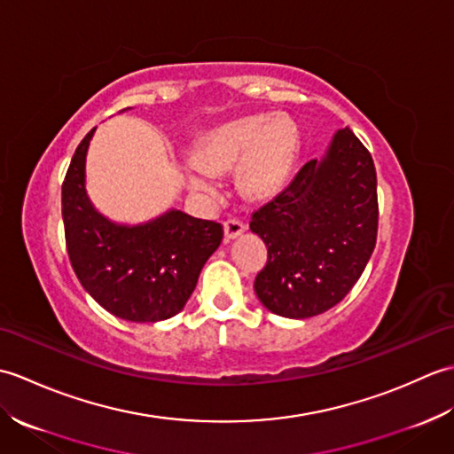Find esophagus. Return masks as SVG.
<instances>
[{
    "instance_id": "obj_1",
    "label": "esophagus",
    "mask_w": 454,
    "mask_h": 454,
    "mask_svg": "<svg viewBox=\"0 0 454 454\" xmlns=\"http://www.w3.org/2000/svg\"><path fill=\"white\" fill-rule=\"evenodd\" d=\"M247 230V226L244 224V222L239 220H226L224 222V238L226 242H232V239L239 238Z\"/></svg>"
}]
</instances>
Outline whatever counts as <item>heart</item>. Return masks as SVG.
Masks as SVG:
<instances>
[{"mask_svg": "<svg viewBox=\"0 0 454 454\" xmlns=\"http://www.w3.org/2000/svg\"><path fill=\"white\" fill-rule=\"evenodd\" d=\"M301 148L296 124L286 117L254 114L210 130L195 152V163L183 168V181L199 197L216 199V176L238 168L244 197L267 200L285 187Z\"/></svg>", "mask_w": 454, "mask_h": 454, "instance_id": "b5f03b06", "label": "heart"}]
</instances>
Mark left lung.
Returning <instances> with one entry per match:
<instances>
[{"mask_svg": "<svg viewBox=\"0 0 454 454\" xmlns=\"http://www.w3.org/2000/svg\"><path fill=\"white\" fill-rule=\"evenodd\" d=\"M269 259L255 294L269 312L304 320L341 302L372 255L379 228L376 171L349 129L337 130L281 195L254 212Z\"/></svg>", "mask_w": 454, "mask_h": 454, "instance_id": "8db88e82", "label": "left lung"}]
</instances>
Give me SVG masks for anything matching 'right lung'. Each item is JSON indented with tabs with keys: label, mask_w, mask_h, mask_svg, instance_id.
I'll return each instance as SVG.
<instances>
[{
	"label": "right lung",
	"mask_w": 454,
	"mask_h": 454,
	"mask_svg": "<svg viewBox=\"0 0 454 454\" xmlns=\"http://www.w3.org/2000/svg\"><path fill=\"white\" fill-rule=\"evenodd\" d=\"M85 134L62 185L67 255L95 302L129 322H161L185 308L200 269L216 252L218 222L169 208L140 224H121L95 208L85 187V160L93 138Z\"/></svg>",
	"instance_id": "obj_1"
}]
</instances>
